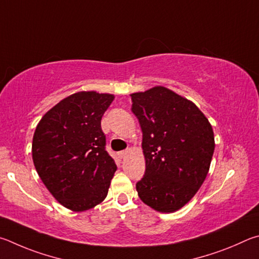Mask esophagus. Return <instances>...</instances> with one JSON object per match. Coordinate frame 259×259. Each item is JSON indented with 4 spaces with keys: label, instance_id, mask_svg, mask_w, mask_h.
Masks as SVG:
<instances>
[{
    "label": "esophagus",
    "instance_id": "34e87169",
    "mask_svg": "<svg viewBox=\"0 0 259 259\" xmlns=\"http://www.w3.org/2000/svg\"><path fill=\"white\" fill-rule=\"evenodd\" d=\"M127 153H128V150H124V151H120L119 153H118V156H119V158H121L122 159V158L126 157Z\"/></svg>",
    "mask_w": 259,
    "mask_h": 259
}]
</instances>
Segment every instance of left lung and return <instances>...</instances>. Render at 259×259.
I'll return each instance as SVG.
<instances>
[{"label": "left lung", "mask_w": 259, "mask_h": 259, "mask_svg": "<svg viewBox=\"0 0 259 259\" xmlns=\"http://www.w3.org/2000/svg\"><path fill=\"white\" fill-rule=\"evenodd\" d=\"M131 97L146 158L138 194L155 210L173 212L191 200L208 174L215 149L211 125L193 102L162 86Z\"/></svg>", "instance_id": "8db88e82"}]
</instances>
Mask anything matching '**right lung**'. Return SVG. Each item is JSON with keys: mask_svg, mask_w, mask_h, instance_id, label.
Returning <instances> with one entry per match:
<instances>
[{"mask_svg": "<svg viewBox=\"0 0 259 259\" xmlns=\"http://www.w3.org/2000/svg\"><path fill=\"white\" fill-rule=\"evenodd\" d=\"M112 94L78 92L45 113L36 127L35 168L52 196L68 209L84 211L104 200L117 169L106 150L101 118Z\"/></svg>", "mask_w": 259, "mask_h": 259, "instance_id": "1", "label": "right lung"}]
</instances>
